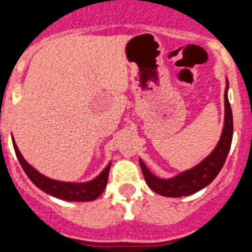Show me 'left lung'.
Here are the masks:
<instances>
[{"label": "left lung", "mask_w": 252, "mask_h": 252, "mask_svg": "<svg viewBox=\"0 0 252 252\" xmlns=\"http://www.w3.org/2000/svg\"><path fill=\"white\" fill-rule=\"evenodd\" d=\"M229 82L226 81L225 92H224V106H225V117L224 126L221 131L220 140L217 144L216 149L204 158L202 162L187 171H183L180 175L172 178H158L150 172L141 158H139L141 171L144 173L149 187L158 194L165 197H185L201 191L202 188L208 186L218 176L226 160L230 150L231 139H233V113L228 99Z\"/></svg>", "instance_id": "1"}]
</instances>
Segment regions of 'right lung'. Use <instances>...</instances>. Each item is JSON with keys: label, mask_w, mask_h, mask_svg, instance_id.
<instances>
[{"label": "right lung", "mask_w": 252, "mask_h": 252, "mask_svg": "<svg viewBox=\"0 0 252 252\" xmlns=\"http://www.w3.org/2000/svg\"><path fill=\"white\" fill-rule=\"evenodd\" d=\"M12 143H13L14 151L18 158L19 163L23 167L24 172L29 177V180L34 183L38 188H40L41 191L45 193L50 194V196L56 197V198L64 199V201H71V202H89L94 201V199L98 198L104 191V188L107 186V181H108L109 168H111V162L106 166L103 171L89 182L82 183H75V182H63V181L51 180V178L46 177V176L41 175L40 172L32 167L22 154L19 153L18 148L16 145V141L12 138Z\"/></svg>", "instance_id": "right-lung-1"}]
</instances>
